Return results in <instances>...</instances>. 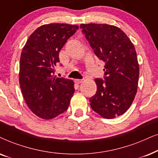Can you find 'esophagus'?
<instances>
[{"instance_id":"34e87169","label":"esophagus","mask_w":158,"mask_h":158,"mask_svg":"<svg viewBox=\"0 0 158 158\" xmlns=\"http://www.w3.org/2000/svg\"><path fill=\"white\" fill-rule=\"evenodd\" d=\"M75 82L77 83V85H79V84H81V83L83 82V80H82V79H76Z\"/></svg>"}]
</instances>
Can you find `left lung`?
Segmentation results:
<instances>
[{
	"label": "left lung",
	"instance_id": "8db88e82",
	"mask_svg": "<svg viewBox=\"0 0 158 158\" xmlns=\"http://www.w3.org/2000/svg\"><path fill=\"white\" fill-rule=\"evenodd\" d=\"M80 28L94 54L106 63L105 81L95 79L97 92L89 99L90 106L107 119L123 115L137 92L139 67L134 44L113 25L81 24Z\"/></svg>",
	"mask_w": 158,
	"mask_h": 158
}]
</instances>
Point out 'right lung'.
<instances>
[{
    "label": "right lung",
    "instance_id": "add662e5",
    "mask_svg": "<svg viewBox=\"0 0 158 158\" xmlns=\"http://www.w3.org/2000/svg\"><path fill=\"white\" fill-rule=\"evenodd\" d=\"M79 29L77 25H42L29 37L20 58L19 85L31 112L45 120L65 112L74 93V83L53 77L60 50Z\"/></svg>",
    "mask_w": 158,
    "mask_h": 158
}]
</instances>
